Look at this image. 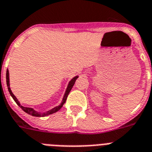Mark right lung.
I'll list each match as a JSON object with an SVG mask.
<instances>
[{
	"label": "right lung",
	"mask_w": 152,
	"mask_h": 152,
	"mask_svg": "<svg viewBox=\"0 0 152 152\" xmlns=\"http://www.w3.org/2000/svg\"><path fill=\"white\" fill-rule=\"evenodd\" d=\"M77 78H78V76H75V77H73V78H72V80L69 81V84H68L67 88H66V91H65V94H64L63 99H62V101H61V104H59L58 106H56V107H55V108H53L52 109H50V110L48 111V112H44V113H41V112H38L37 111L34 110V109L32 108H27V107H24V106L21 105V104L19 103V102H18V100L17 99L15 96L13 94V93L12 92V90H11V88H10L9 72H8V69H7V72H6V82H7V87H8V91H9L10 94H11V96L12 97V98H13L15 102H16V104H18V105L19 106V107H20V108H22V109H23L25 112H26V113H28L29 115H33V116H36V117L47 116V115H48L53 114V113H55V112H58V110H60L61 107L63 106V104H65V102H66V99H67L68 95H69V94L70 91L72 90L74 83H75V82H76V80Z\"/></svg>",
	"instance_id": "right-lung-1"
}]
</instances>
